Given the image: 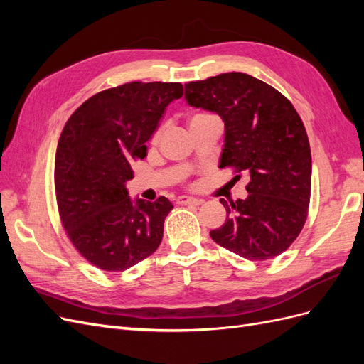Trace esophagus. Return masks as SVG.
Here are the masks:
<instances>
[{
	"mask_svg": "<svg viewBox=\"0 0 364 364\" xmlns=\"http://www.w3.org/2000/svg\"><path fill=\"white\" fill-rule=\"evenodd\" d=\"M179 205H202L203 199H196V197H190V196H181L176 199Z\"/></svg>",
	"mask_w": 364,
	"mask_h": 364,
	"instance_id": "obj_1",
	"label": "esophagus"
}]
</instances>
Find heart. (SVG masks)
Returning a JSON list of instances; mask_svg holds the SVG:
<instances>
[{
  "mask_svg": "<svg viewBox=\"0 0 364 364\" xmlns=\"http://www.w3.org/2000/svg\"><path fill=\"white\" fill-rule=\"evenodd\" d=\"M199 117H205V115H202V114H199V115H194L193 118H199ZM191 118V119H193ZM159 135H161V129L159 130H156V134L155 135H153V141H158V138H159Z\"/></svg>",
  "mask_w": 364,
  "mask_h": 364,
  "instance_id": "b5f03b06",
  "label": "heart"
}]
</instances>
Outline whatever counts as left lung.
<instances>
[{
	"instance_id": "1",
	"label": "left lung",
	"mask_w": 364,
	"mask_h": 364,
	"mask_svg": "<svg viewBox=\"0 0 364 364\" xmlns=\"http://www.w3.org/2000/svg\"><path fill=\"white\" fill-rule=\"evenodd\" d=\"M185 100L222 117L220 168L250 178L246 199H220L228 218L209 235L250 261L281 255L301 234L311 194V150L299 114L273 86L245 73L185 83Z\"/></svg>"
}]
</instances>
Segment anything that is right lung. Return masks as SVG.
<instances>
[{
	"label": "right lung",
	"mask_w": 364,
	"mask_h": 364,
	"mask_svg": "<svg viewBox=\"0 0 364 364\" xmlns=\"http://www.w3.org/2000/svg\"><path fill=\"white\" fill-rule=\"evenodd\" d=\"M181 83L130 82L87 98L65 124L54 161V188L63 229L80 255L106 272H123L155 252L173 205L130 200V162L146 142Z\"/></svg>",
	"instance_id": "obj_1"
}]
</instances>
